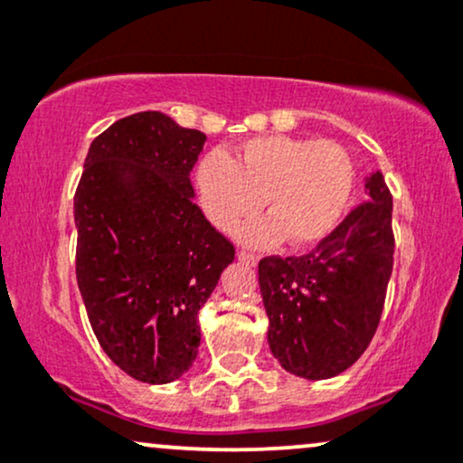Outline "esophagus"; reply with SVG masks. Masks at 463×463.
<instances>
[{
	"label": "esophagus",
	"instance_id": "obj_1",
	"mask_svg": "<svg viewBox=\"0 0 463 463\" xmlns=\"http://www.w3.org/2000/svg\"><path fill=\"white\" fill-rule=\"evenodd\" d=\"M238 260L246 263V266H257V261H260V255L250 253V250H238Z\"/></svg>",
	"mask_w": 463,
	"mask_h": 463
}]
</instances>
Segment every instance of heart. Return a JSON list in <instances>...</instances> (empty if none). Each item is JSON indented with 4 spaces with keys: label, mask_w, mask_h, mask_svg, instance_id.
<instances>
[{
    "label": "heart",
    "mask_w": 463,
    "mask_h": 463,
    "mask_svg": "<svg viewBox=\"0 0 463 463\" xmlns=\"http://www.w3.org/2000/svg\"><path fill=\"white\" fill-rule=\"evenodd\" d=\"M195 180L203 213L219 230H236L261 208L266 219L244 227L246 242L304 246L338 223L355 183V165L338 142L261 136L227 155H208Z\"/></svg>",
    "instance_id": "b5f03b06"
}]
</instances>
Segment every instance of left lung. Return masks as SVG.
<instances>
[{"label": "left lung", "mask_w": 463, "mask_h": 463, "mask_svg": "<svg viewBox=\"0 0 463 463\" xmlns=\"http://www.w3.org/2000/svg\"><path fill=\"white\" fill-rule=\"evenodd\" d=\"M365 197L304 255L260 261L268 342L287 372L321 381L351 368L374 338L393 269V197L381 170Z\"/></svg>", "instance_id": "left-lung-1"}]
</instances>
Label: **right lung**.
Returning a JSON list of instances; mask_svg holds the SVG:
<instances>
[{
    "label": "right lung",
    "instance_id": "obj_1",
    "mask_svg": "<svg viewBox=\"0 0 463 463\" xmlns=\"http://www.w3.org/2000/svg\"><path fill=\"white\" fill-rule=\"evenodd\" d=\"M206 136L137 112L95 137L74 195L76 280L106 355L151 385L176 381L200 346L197 312L233 261L194 202Z\"/></svg>",
    "mask_w": 463,
    "mask_h": 463
}]
</instances>
